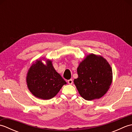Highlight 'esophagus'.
Returning a JSON list of instances; mask_svg holds the SVG:
<instances>
[{"mask_svg": "<svg viewBox=\"0 0 132 132\" xmlns=\"http://www.w3.org/2000/svg\"><path fill=\"white\" fill-rule=\"evenodd\" d=\"M68 82L69 85H72V83H73V81H72V79H69L68 80Z\"/></svg>", "mask_w": 132, "mask_h": 132, "instance_id": "1", "label": "esophagus"}]
</instances>
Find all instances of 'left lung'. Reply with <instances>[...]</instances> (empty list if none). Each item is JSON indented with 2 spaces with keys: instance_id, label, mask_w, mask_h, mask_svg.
I'll return each mask as SVG.
<instances>
[{
  "instance_id": "left-lung-1",
  "label": "left lung",
  "mask_w": 132,
  "mask_h": 132,
  "mask_svg": "<svg viewBox=\"0 0 132 132\" xmlns=\"http://www.w3.org/2000/svg\"><path fill=\"white\" fill-rule=\"evenodd\" d=\"M77 72L78 78L74 79V84L80 96L87 100L102 97L112 80V71L108 62L94 54L79 64Z\"/></svg>"
}]
</instances>
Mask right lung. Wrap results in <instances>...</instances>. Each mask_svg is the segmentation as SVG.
<instances>
[{"instance_id":"obj_1","label":"right lung","mask_w":132,"mask_h":132,"mask_svg":"<svg viewBox=\"0 0 132 132\" xmlns=\"http://www.w3.org/2000/svg\"><path fill=\"white\" fill-rule=\"evenodd\" d=\"M27 85L36 97L47 100L55 96L66 82L56 72L52 61L45 65L37 61L30 68L27 77Z\"/></svg>"}]
</instances>
